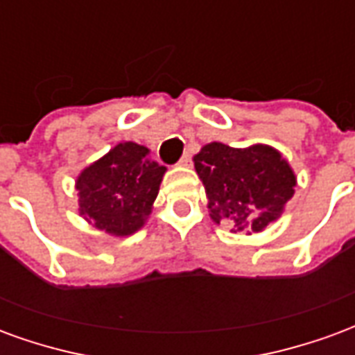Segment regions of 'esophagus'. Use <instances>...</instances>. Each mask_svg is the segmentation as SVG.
I'll return each mask as SVG.
<instances>
[{
	"instance_id": "34e87169",
	"label": "esophagus",
	"mask_w": 355,
	"mask_h": 355,
	"mask_svg": "<svg viewBox=\"0 0 355 355\" xmlns=\"http://www.w3.org/2000/svg\"><path fill=\"white\" fill-rule=\"evenodd\" d=\"M178 165H180V167H190V165H192V155L190 154L182 155V157H180V162H178Z\"/></svg>"
}]
</instances>
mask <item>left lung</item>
Here are the masks:
<instances>
[{"label": "left lung", "mask_w": 355, "mask_h": 355, "mask_svg": "<svg viewBox=\"0 0 355 355\" xmlns=\"http://www.w3.org/2000/svg\"><path fill=\"white\" fill-rule=\"evenodd\" d=\"M193 167L205 186L211 220L245 234L274 224L297 186L289 162L268 144L232 148L209 142L193 155Z\"/></svg>", "instance_id": "left-lung-1"}]
</instances>
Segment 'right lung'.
Listing matches in <instances>:
<instances>
[{
  "instance_id": "obj_1",
  "label": "right lung",
  "mask_w": 355,
  "mask_h": 355,
  "mask_svg": "<svg viewBox=\"0 0 355 355\" xmlns=\"http://www.w3.org/2000/svg\"><path fill=\"white\" fill-rule=\"evenodd\" d=\"M165 171L146 146L131 140L117 142L76 178L78 213L108 236H132L152 215Z\"/></svg>"
}]
</instances>
